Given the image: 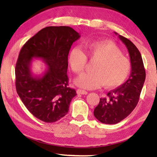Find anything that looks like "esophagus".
I'll return each mask as SVG.
<instances>
[{
  "label": "esophagus",
  "mask_w": 157,
  "mask_h": 157,
  "mask_svg": "<svg viewBox=\"0 0 157 157\" xmlns=\"http://www.w3.org/2000/svg\"><path fill=\"white\" fill-rule=\"evenodd\" d=\"M77 94H81V95H86L88 93H87V91H84V90H82V89H78L77 90Z\"/></svg>",
  "instance_id": "34e87169"
}]
</instances>
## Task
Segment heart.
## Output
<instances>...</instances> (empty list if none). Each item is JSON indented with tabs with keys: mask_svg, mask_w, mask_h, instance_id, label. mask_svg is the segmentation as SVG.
Listing matches in <instances>:
<instances>
[{
	"mask_svg": "<svg viewBox=\"0 0 157 157\" xmlns=\"http://www.w3.org/2000/svg\"><path fill=\"white\" fill-rule=\"evenodd\" d=\"M86 50L89 57L96 61L93 72L84 73L75 79L76 84L86 89L120 86L128 78L132 69L131 61L123 55L117 45L111 41H98L88 44ZM68 62L76 74L83 73L87 63L85 53L78 48L71 50Z\"/></svg>",
	"mask_w": 157,
	"mask_h": 157,
	"instance_id": "obj_1",
	"label": "heart"
}]
</instances>
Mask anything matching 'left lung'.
<instances>
[{"instance_id": "left-lung-1", "label": "left lung", "mask_w": 157, "mask_h": 157, "mask_svg": "<svg viewBox=\"0 0 157 157\" xmlns=\"http://www.w3.org/2000/svg\"><path fill=\"white\" fill-rule=\"evenodd\" d=\"M118 36L128 50L132 71L129 79L121 86L108 92L107 96L100 98L99 104L94 109L95 118L109 124L119 123L134 109L145 79V70L139 50L129 39L121 35Z\"/></svg>"}]
</instances>
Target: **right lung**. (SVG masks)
Listing matches in <instances>:
<instances>
[{
    "label": "right lung",
    "mask_w": 157,
    "mask_h": 157,
    "mask_svg": "<svg viewBox=\"0 0 157 157\" xmlns=\"http://www.w3.org/2000/svg\"><path fill=\"white\" fill-rule=\"evenodd\" d=\"M79 37L68 26H49L39 31L21 49L15 67L16 89L25 107L39 120L54 123L68 112L77 94L68 86V55ZM34 57L48 65L41 77L31 72Z\"/></svg>",
    "instance_id": "1"
}]
</instances>
